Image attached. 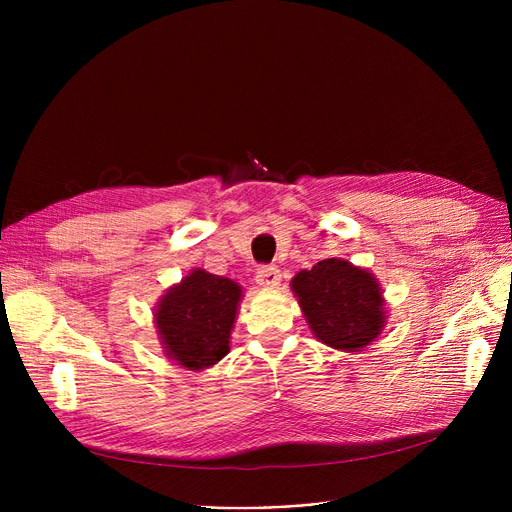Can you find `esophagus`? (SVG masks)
<instances>
[{
	"label": "esophagus",
	"instance_id": "obj_1",
	"mask_svg": "<svg viewBox=\"0 0 512 512\" xmlns=\"http://www.w3.org/2000/svg\"><path fill=\"white\" fill-rule=\"evenodd\" d=\"M282 280V274L274 265H261L257 270V282L263 288H278Z\"/></svg>",
	"mask_w": 512,
	"mask_h": 512
}]
</instances>
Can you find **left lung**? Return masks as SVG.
<instances>
[{
  "instance_id": "8db88e82",
  "label": "left lung",
  "mask_w": 512,
  "mask_h": 512,
  "mask_svg": "<svg viewBox=\"0 0 512 512\" xmlns=\"http://www.w3.org/2000/svg\"><path fill=\"white\" fill-rule=\"evenodd\" d=\"M313 336L338 351L369 346L386 326L378 278L346 259H324L290 282Z\"/></svg>"
}]
</instances>
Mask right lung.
I'll return each instance as SVG.
<instances>
[{
	"label": "right lung",
	"instance_id": "add662e5",
	"mask_svg": "<svg viewBox=\"0 0 512 512\" xmlns=\"http://www.w3.org/2000/svg\"><path fill=\"white\" fill-rule=\"evenodd\" d=\"M242 288L224 276L193 270L155 307V328L168 359L201 371L224 359Z\"/></svg>",
	"mask_w": 512,
	"mask_h": 512
}]
</instances>
